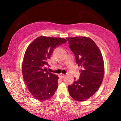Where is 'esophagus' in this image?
<instances>
[{
	"instance_id": "34e87169",
	"label": "esophagus",
	"mask_w": 121,
	"mask_h": 121,
	"mask_svg": "<svg viewBox=\"0 0 121 121\" xmlns=\"http://www.w3.org/2000/svg\"><path fill=\"white\" fill-rule=\"evenodd\" d=\"M65 74H59V78H62V79L65 78Z\"/></svg>"
}]
</instances>
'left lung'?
I'll use <instances>...</instances> for the list:
<instances>
[{"instance_id":"left-lung-1","label":"left lung","mask_w":121,"mask_h":121,"mask_svg":"<svg viewBox=\"0 0 121 121\" xmlns=\"http://www.w3.org/2000/svg\"><path fill=\"white\" fill-rule=\"evenodd\" d=\"M70 48L81 66L80 77L68 86L70 96L76 101H85L95 94L103 81L104 65L99 48L89 37H68Z\"/></svg>"}]
</instances>
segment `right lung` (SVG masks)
Here are the masks:
<instances>
[{
    "label": "right lung",
    "mask_w": 121,
    "mask_h": 121,
    "mask_svg": "<svg viewBox=\"0 0 121 121\" xmlns=\"http://www.w3.org/2000/svg\"><path fill=\"white\" fill-rule=\"evenodd\" d=\"M67 40L59 37L40 36L28 46L22 62V74L27 88L33 97L46 101L55 94L59 77L47 70L48 60L54 49Z\"/></svg>",
    "instance_id": "add662e5"
}]
</instances>
